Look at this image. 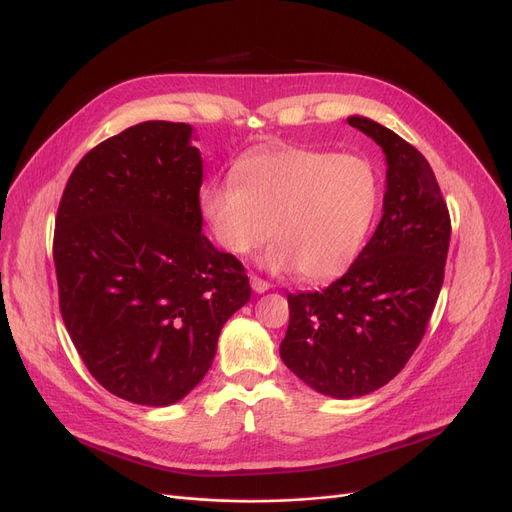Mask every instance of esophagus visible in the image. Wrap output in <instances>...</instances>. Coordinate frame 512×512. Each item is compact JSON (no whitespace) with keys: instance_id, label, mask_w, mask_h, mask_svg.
<instances>
[{"instance_id":"obj_1","label":"esophagus","mask_w":512,"mask_h":512,"mask_svg":"<svg viewBox=\"0 0 512 512\" xmlns=\"http://www.w3.org/2000/svg\"><path fill=\"white\" fill-rule=\"evenodd\" d=\"M251 288H253L257 294H261V292H265V290H270V284H267L265 280H261L259 276H251Z\"/></svg>"}]
</instances>
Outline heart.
Wrapping results in <instances>:
<instances>
[{"instance_id":"1","label":"heart","mask_w":512,"mask_h":512,"mask_svg":"<svg viewBox=\"0 0 512 512\" xmlns=\"http://www.w3.org/2000/svg\"><path fill=\"white\" fill-rule=\"evenodd\" d=\"M380 201V174L367 157L299 145L242 157L232 180H209L199 191V211L222 251L247 255L272 228L276 240L261 263L309 282L334 280L357 261Z\"/></svg>"}]
</instances>
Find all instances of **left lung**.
Masks as SVG:
<instances>
[{
	"instance_id": "8db88e82",
	"label": "left lung",
	"mask_w": 512,
	"mask_h": 512,
	"mask_svg": "<svg viewBox=\"0 0 512 512\" xmlns=\"http://www.w3.org/2000/svg\"><path fill=\"white\" fill-rule=\"evenodd\" d=\"M348 124L386 155L382 220L348 272L321 292L288 294L284 365L332 398H359L407 365L444 282L450 215L427 159L363 116Z\"/></svg>"
}]
</instances>
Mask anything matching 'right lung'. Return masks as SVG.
<instances>
[{
    "instance_id": "obj_1",
    "label": "right lung",
    "mask_w": 512,
    "mask_h": 512,
    "mask_svg": "<svg viewBox=\"0 0 512 512\" xmlns=\"http://www.w3.org/2000/svg\"><path fill=\"white\" fill-rule=\"evenodd\" d=\"M193 126L149 120L91 149L60 201V311L93 378L168 407L209 371L226 321L251 299L242 263L201 234Z\"/></svg>"
}]
</instances>
